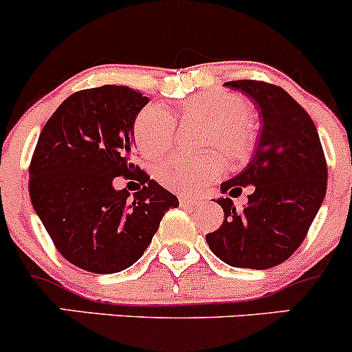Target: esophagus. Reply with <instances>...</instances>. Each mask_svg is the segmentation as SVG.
<instances>
[{
	"label": "esophagus",
	"mask_w": 352,
	"mask_h": 352,
	"mask_svg": "<svg viewBox=\"0 0 352 352\" xmlns=\"http://www.w3.org/2000/svg\"><path fill=\"white\" fill-rule=\"evenodd\" d=\"M179 201H180V206H184V208H192V206L201 204V199L189 197V196H180Z\"/></svg>",
	"instance_id": "34e87169"
}]
</instances>
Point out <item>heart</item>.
<instances>
[{
	"label": "heart",
	"mask_w": 352,
	"mask_h": 352,
	"mask_svg": "<svg viewBox=\"0 0 352 352\" xmlns=\"http://www.w3.org/2000/svg\"><path fill=\"white\" fill-rule=\"evenodd\" d=\"M177 116L182 120L208 122L202 146L218 148L230 162H243L254 150L257 140L255 124L248 117L247 102L239 95L223 91L190 95L179 105ZM133 134L141 155L158 158L175 141V119L163 107L148 105L138 113ZM221 173L223 162L218 153L177 155L160 163L155 170L156 180L163 187L182 194L204 189L219 179Z\"/></svg>",
	"instance_id": "obj_1"
}]
</instances>
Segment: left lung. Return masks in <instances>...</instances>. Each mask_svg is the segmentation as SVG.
Wrapping results in <instances>:
<instances>
[{
	"label": "left lung",
	"mask_w": 352,
	"mask_h": 352,
	"mask_svg": "<svg viewBox=\"0 0 352 352\" xmlns=\"http://www.w3.org/2000/svg\"><path fill=\"white\" fill-rule=\"evenodd\" d=\"M242 91L261 113L254 156L221 192L239 197L250 186L243 211L216 199L225 221L206 235L212 254L232 267L271 269L303 243L327 190V163L314 120L281 87L255 80L225 83Z\"/></svg>",
	"instance_id": "1"
}]
</instances>
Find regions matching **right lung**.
<instances>
[{
    "label": "right lung",
    "mask_w": 352,
    "mask_h": 352,
    "mask_svg": "<svg viewBox=\"0 0 352 352\" xmlns=\"http://www.w3.org/2000/svg\"><path fill=\"white\" fill-rule=\"evenodd\" d=\"M148 97L104 85L67 97L45 122L30 162V201L59 254L112 274L131 267L179 199L134 165L133 126ZM116 176L140 179L133 201Z\"/></svg>",
    "instance_id": "add662e5"
}]
</instances>
